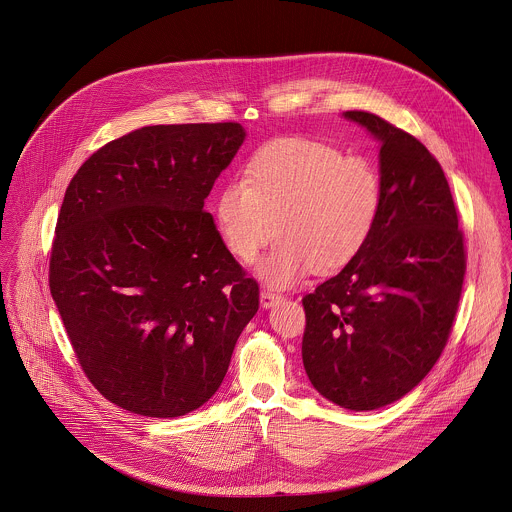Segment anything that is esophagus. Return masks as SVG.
<instances>
[{
  "label": "esophagus",
  "instance_id": "34e87169",
  "mask_svg": "<svg viewBox=\"0 0 512 512\" xmlns=\"http://www.w3.org/2000/svg\"><path fill=\"white\" fill-rule=\"evenodd\" d=\"M259 298H261V306H263V308H271V306H275L277 302H281V300H283V296H281L279 292L269 290V288H263Z\"/></svg>",
  "mask_w": 512,
  "mask_h": 512
}]
</instances>
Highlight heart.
<instances>
[{"label": "heart", "mask_w": 512, "mask_h": 512, "mask_svg": "<svg viewBox=\"0 0 512 512\" xmlns=\"http://www.w3.org/2000/svg\"><path fill=\"white\" fill-rule=\"evenodd\" d=\"M383 210V182L363 157L304 137H281L259 147L243 178L216 196V224L229 253L251 263L273 235L279 241L257 265L273 286L349 265L369 243Z\"/></svg>", "instance_id": "obj_1"}]
</instances>
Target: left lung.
<instances>
[{
    "label": "left lung",
    "instance_id": "obj_1",
    "mask_svg": "<svg viewBox=\"0 0 512 512\" xmlns=\"http://www.w3.org/2000/svg\"><path fill=\"white\" fill-rule=\"evenodd\" d=\"M379 143L383 210L365 249L302 298L312 387L347 410L410 393L450 338L465 275L463 235L440 163L379 115L345 112Z\"/></svg>",
    "mask_w": 512,
    "mask_h": 512
}]
</instances>
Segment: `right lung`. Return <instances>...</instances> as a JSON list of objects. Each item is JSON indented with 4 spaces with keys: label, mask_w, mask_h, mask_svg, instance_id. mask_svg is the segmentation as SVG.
Segmentation results:
<instances>
[{
    "label": "right lung",
    "mask_w": 512,
    "mask_h": 512,
    "mask_svg": "<svg viewBox=\"0 0 512 512\" xmlns=\"http://www.w3.org/2000/svg\"><path fill=\"white\" fill-rule=\"evenodd\" d=\"M243 141L239 123L141 127L66 188L51 294L86 377L129 412L176 418L208 402L259 310L204 210Z\"/></svg>",
    "instance_id": "right-lung-1"
}]
</instances>
